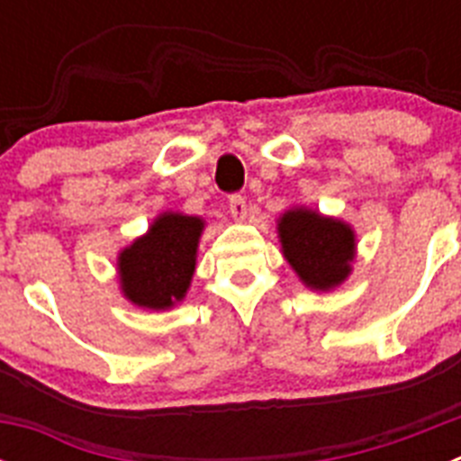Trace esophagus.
Segmentation results:
<instances>
[{"label":"esophagus","instance_id":"34e87169","mask_svg":"<svg viewBox=\"0 0 461 461\" xmlns=\"http://www.w3.org/2000/svg\"><path fill=\"white\" fill-rule=\"evenodd\" d=\"M228 210H230L233 219L244 221V219H247V201H244V195H230V201H228Z\"/></svg>","mask_w":461,"mask_h":461}]
</instances>
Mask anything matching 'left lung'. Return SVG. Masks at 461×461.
I'll return each mask as SVG.
<instances>
[{
	"instance_id": "8db88e82",
	"label": "left lung",
	"mask_w": 461,
	"mask_h": 461,
	"mask_svg": "<svg viewBox=\"0 0 461 461\" xmlns=\"http://www.w3.org/2000/svg\"><path fill=\"white\" fill-rule=\"evenodd\" d=\"M281 251L307 288L332 291L351 275L356 233L339 219L291 207L276 221Z\"/></svg>"
}]
</instances>
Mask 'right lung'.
Segmentation results:
<instances>
[{
  "mask_svg": "<svg viewBox=\"0 0 461 461\" xmlns=\"http://www.w3.org/2000/svg\"><path fill=\"white\" fill-rule=\"evenodd\" d=\"M205 221L164 212L142 238L117 256L120 286L129 303L142 309H170L182 303L195 270V251Z\"/></svg>",
  "mask_w": 461,
  "mask_h": 461,
  "instance_id": "1",
  "label": "right lung"
}]
</instances>
